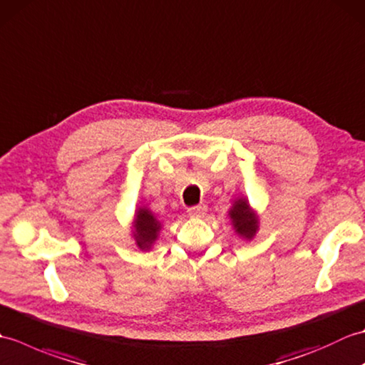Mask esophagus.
I'll use <instances>...</instances> for the list:
<instances>
[{"mask_svg": "<svg viewBox=\"0 0 365 365\" xmlns=\"http://www.w3.org/2000/svg\"><path fill=\"white\" fill-rule=\"evenodd\" d=\"M207 212V205H192L188 208V215L190 216H204Z\"/></svg>", "mask_w": 365, "mask_h": 365, "instance_id": "esophagus-1", "label": "esophagus"}]
</instances>
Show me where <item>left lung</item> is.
<instances>
[{"label": "left lung", "instance_id": "left-lung-1", "mask_svg": "<svg viewBox=\"0 0 365 365\" xmlns=\"http://www.w3.org/2000/svg\"><path fill=\"white\" fill-rule=\"evenodd\" d=\"M230 218L234 227L240 235L245 238H252L257 230V218L250 208V204L245 199L235 200L234 207L230 208Z\"/></svg>", "mask_w": 365, "mask_h": 365}]
</instances>
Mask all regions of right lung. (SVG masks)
I'll use <instances>...</instances> for the list:
<instances>
[{"mask_svg": "<svg viewBox=\"0 0 365 365\" xmlns=\"http://www.w3.org/2000/svg\"><path fill=\"white\" fill-rule=\"evenodd\" d=\"M136 243L141 250H145L149 247L155 238H157V234L160 230V222L153 218V215L145 210V208H139L136 213Z\"/></svg>", "mask_w": 365, "mask_h": 365, "instance_id": "add662e5", "label": "right lung"}]
</instances>
